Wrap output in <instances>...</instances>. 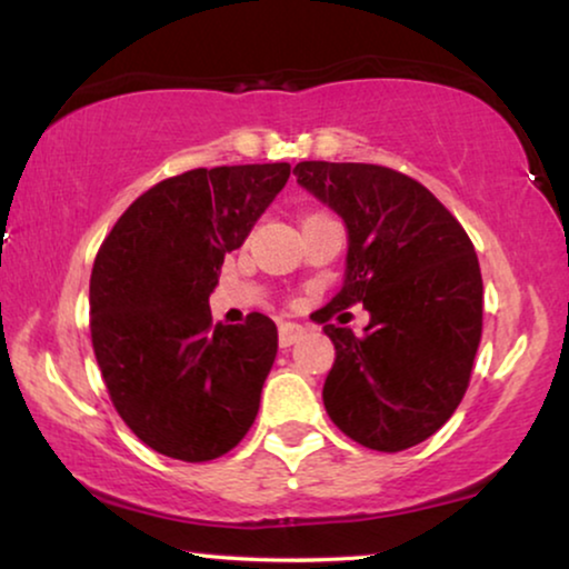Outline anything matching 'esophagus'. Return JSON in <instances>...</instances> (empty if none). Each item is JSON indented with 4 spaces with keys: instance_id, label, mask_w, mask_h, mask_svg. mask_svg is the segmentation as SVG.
<instances>
[{
    "instance_id": "esophagus-1",
    "label": "esophagus",
    "mask_w": 569,
    "mask_h": 569,
    "mask_svg": "<svg viewBox=\"0 0 569 569\" xmlns=\"http://www.w3.org/2000/svg\"><path fill=\"white\" fill-rule=\"evenodd\" d=\"M306 333V326L300 323H279V347H290Z\"/></svg>"
}]
</instances>
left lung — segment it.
Here are the masks:
<instances>
[{
	"mask_svg": "<svg viewBox=\"0 0 569 569\" xmlns=\"http://www.w3.org/2000/svg\"><path fill=\"white\" fill-rule=\"evenodd\" d=\"M292 173L347 228L345 282L316 313L337 349L323 407L360 446L407 450L438 432L469 388L485 300L477 253L415 178L323 160L298 162ZM355 301L371 313L365 338L328 323Z\"/></svg>",
	"mask_w": 569,
	"mask_h": 569,
	"instance_id": "1",
	"label": "left lung"
}]
</instances>
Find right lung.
<instances>
[{
    "instance_id": "1",
    "label": "right lung",
    "mask_w": 569,
    "mask_h": 569,
    "mask_svg": "<svg viewBox=\"0 0 569 569\" xmlns=\"http://www.w3.org/2000/svg\"><path fill=\"white\" fill-rule=\"evenodd\" d=\"M290 178L287 162L197 168L144 191L100 246L90 333L129 430L178 461L220 458L259 415L277 326L251 313L212 326L224 253L243 246Z\"/></svg>"
}]
</instances>
